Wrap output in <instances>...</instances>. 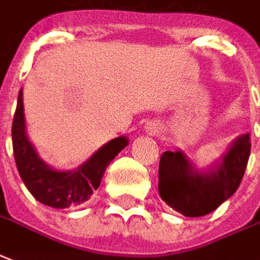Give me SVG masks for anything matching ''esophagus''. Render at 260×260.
I'll return each instance as SVG.
<instances>
[{
	"label": "esophagus",
	"mask_w": 260,
	"mask_h": 260,
	"mask_svg": "<svg viewBox=\"0 0 260 260\" xmlns=\"http://www.w3.org/2000/svg\"><path fill=\"white\" fill-rule=\"evenodd\" d=\"M147 131H149L150 134H155V132H157V125H154V124H151L150 125V126H147Z\"/></svg>",
	"instance_id": "1"
}]
</instances>
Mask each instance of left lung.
<instances>
[{"label": "left lung", "instance_id": "1", "mask_svg": "<svg viewBox=\"0 0 260 260\" xmlns=\"http://www.w3.org/2000/svg\"><path fill=\"white\" fill-rule=\"evenodd\" d=\"M251 153L249 134L233 140L229 150L207 169H199L182 150L165 151L158 168L162 201L189 218L208 215L236 193Z\"/></svg>", "mask_w": 260, "mask_h": 260}]
</instances>
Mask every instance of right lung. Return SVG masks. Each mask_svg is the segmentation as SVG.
Here are the masks:
<instances>
[{
  "label": "right lung",
  "instance_id": "obj_1",
  "mask_svg": "<svg viewBox=\"0 0 260 260\" xmlns=\"http://www.w3.org/2000/svg\"><path fill=\"white\" fill-rule=\"evenodd\" d=\"M129 140L118 136L95 151L84 164L70 171L55 169L38 155L26 131L23 91H19L12 122L13 155L20 178L32 197L44 205L63 209L77 207L91 199L105 175L106 168Z\"/></svg>",
  "mask_w": 260,
  "mask_h": 260
}]
</instances>
